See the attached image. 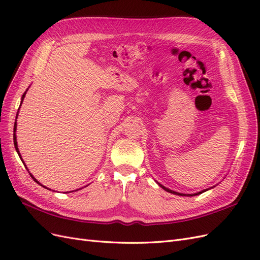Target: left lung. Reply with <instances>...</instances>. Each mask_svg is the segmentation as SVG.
I'll list each match as a JSON object with an SVG mask.
<instances>
[{
	"label": "left lung",
	"instance_id": "1",
	"mask_svg": "<svg viewBox=\"0 0 260 260\" xmlns=\"http://www.w3.org/2000/svg\"><path fill=\"white\" fill-rule=\"evenodd\" d=\"M157 183H158V182H157ZM158 185H159L161 188H164L165 191H167V192L172 193V194H176V195H180V196H195V195L202 194V193H204V192H206V191H208V190H209V188H206V190H203V191H201V192L194 193V194H183V193H179V192H176V191H172V190H170V188H168V187H166V186H164V185H162V184H160V183H158Z\"/></svg>",
	"mask_w": 260,
	"mask_h": 260
}]
</instances>
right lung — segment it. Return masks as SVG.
Here are the masks:
<instances>
[{
	"instance_id": "1",
	"label": "right lung",
	"mask_w": 260,
	"mask_h": 260,
	"mask_svg": "<svg viewBox=\"0 0 260 260\" xmlns=\"http://www.w3.org/2000/svg\"><path fill=\"white\" fill-rule=\"evenodd\" d=\"M27 91H28V89H27ZM27 91L25 92V93H23L22 94V96H21V102H20V105L22 104V101H23V99H25V95H26V93H27ZM17 116H18V112H17ZM16 119H17V117H16ZM16 129H17V122L16 121H15V124H14V145H15V148H16V152L18 153V155H19V157H20V159H21V161L23 162V165H25V161H23L22 160V158H21V155H20V153H19V149H18V145H17V140H16ZM25 167H26V169L28 170V172H29V175H30V177L31 178H32L35 181H36V182L38 183V184H40V185H42L40 182H39V181L32 176V175H31L30 174V171H29V169L27 168V166H26V165H25ZM43 187H45L44 185H42ZM45 188H48V187H45ZM49 190H50V188H49Z\"/></svg>"
}]
</instances>
